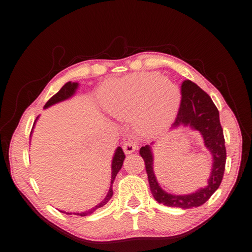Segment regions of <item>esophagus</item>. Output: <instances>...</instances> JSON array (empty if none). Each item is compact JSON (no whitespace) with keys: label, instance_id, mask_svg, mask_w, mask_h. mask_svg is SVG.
I'll return each mask as SVG.
<instances>
[{"label":"esophagus","instance_id":"obj_1","mask_svg":"<svg viewBox=\"0 0 252 252\" xmlns=\"http://www.w3.org/2000/svg\"><path fill=\"white\" fill-rule=\"evenodd\" d=\"M123 150H124L125 155H131L137 150V145L135 144V141L128 140L125 142L124 146H123Z\"/></svg>","mask_w":252,"mask_h":252}]
</instances>
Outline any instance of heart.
Returning a JSON list of instances; mask_svg holds the SVG:
<instances>
[{"instance_id": "b5f03b06", "label": "heart", "mask_w": 252, "mask_h": 252, "mask_svg": "<svg viewBox=\"0 0 252 252\" xmlns=\"http://www.w3.org/2000/svg\"><path fill=\"white\" fill-rule=\"evenodd\" d=\"M101 103L121 121L132 118L137 134L155 137L172 124L181 104V93L170 79L140 72L110 81L101 90Z\"/></svg>"}]
</instances>
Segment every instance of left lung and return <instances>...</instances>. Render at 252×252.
I'll return each instance as SVG.
<instances>
[{
  "label": "left lung",
  "instance_id": "1",
  "mask_svg": "<svg viewBox=\"0 0 252 252\" xmlns=\"http://www.w3.org/2000/svg\"><path fill=\"white\" fill-rule=\"evenodd\" d=\"M181 92V105L171 129L181 126L189 127V129L200 132L203 137L204 146L212 155L213 162L206 187L189 194L168 193L161 188L154 171L153 145L155 142L141 147L139 154L145 161L150 191L155 200L165 206L192 208L203 205L220 188L225 171L226 148L220 113L210 95L189 80L182 83Z\"/></svg>",
  "mask_w": 252,
  "mask_h": 252
}]
</instances>
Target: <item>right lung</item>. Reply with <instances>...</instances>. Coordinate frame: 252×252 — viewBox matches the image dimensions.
<instances>
[{
  "label": "right lung",
  "mask_w": 252,
  "mask_h": 252,
  "mask_svg": "<svg viewBox=\"0 0 252 252\" xmlns=\"http://www.w3.org/2000/svg\"><path fill=\"white\" fill-rule=\"evenodd\" d=\"M78 88H79V83H78V82H71V81L67 82V83H65V84L63 85V88H61V89L59 90L58 93H56L55 95L52 96V97L49 99V101L45 104L44 110H46V108H48V107H50V106H52V105H55V104H58V103H60V102L65 101V99L71 98V97H72V96L74 95L75 92H77ZM38 118H39V116H37L36 121H35V123H34V125H32V129H34L35 124H36V122H37ZM32 132H31V137H32ZM124 160H125L124 151H123V149L121 148V147H117L116 150H115V153H114L113 159H112V167H111V168H112L111 187H110V189H108L106 196L104 197L103 201L99 202V203L97 204V205H95V206L92 207V208H90V210H88V211L82 212V213H73L74 215H78V216H89V215H91L92 213L95 212V211L97 210V208L103 207L104 205H105V204H107V202L110 201L111 197L113 196V189H112V185H113V183H114V180H115L117 173L120 172V170L122 169L123 162H124ZM60 212H63V213H64V214H67V215H72V213H67V212H64V211H60Z\"/></svg>",
  "instance_id": "right-lung-1"
}]
</instances>
